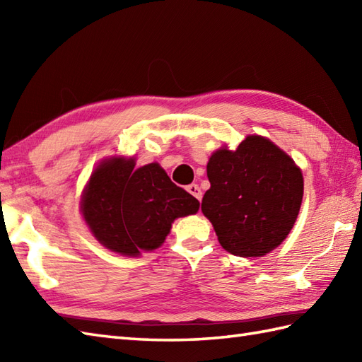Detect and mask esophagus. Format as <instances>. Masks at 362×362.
<instances>
[{
  "instance_id": "obj_1",
  "label": "esophagus",
  "mask_w": 362,
  "mask_h": 362,
  "mask_svg": "<svg viewBox=\"0 0 362 362\" xmlns=\"http://www.w3.org/2000/svg\"><path fill=\"white\" fill-rule=\"evenodd\" d=\"M187 191L191 196H194L197 201H201L202 199V191H201V188H199V185H196V183H191V185H188Z\"/></svg>"
}]
</instances>
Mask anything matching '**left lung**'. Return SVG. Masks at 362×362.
Returning a JSON list of instances; mask_svg holds the SVG:
<instances>
[{
	"label": "left lung",
	"mask_w": 362,
	"mask_h": 362,
	"mask_svg": "<svg viewBox=\"0 0 362 362\" xmlns=\"http://www.w3.org/2000/svg\"><path fill=\"white\" fill-rule=\"evenodd\" d=\"M206 175L202 213L227 252L263 257L286 240L302 205L303 175L279 146L245 136L236 151L213 152Z\"/></svg>",
	"instance_id": "obj_1"
}]
</instances>
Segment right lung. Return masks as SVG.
Segmentation results:
<instances>
[{"mask_svg": "<svg viewBox=\"0 0 362 362\" xmlns=\"http://www.w3.org/2000/svg\"><path fill=\"white\" fill-rule=\"evenodd\" d=\"M199 205L158 163L135 169V158L112 157L91 174L81 211L104 247L136 257L160 247L174 219L197 213Z\"/></svg>", "mask_w": 362, "mask_h": 362, "instance_id": "right-lung-1", "label": "right lung"}]
</instances>
